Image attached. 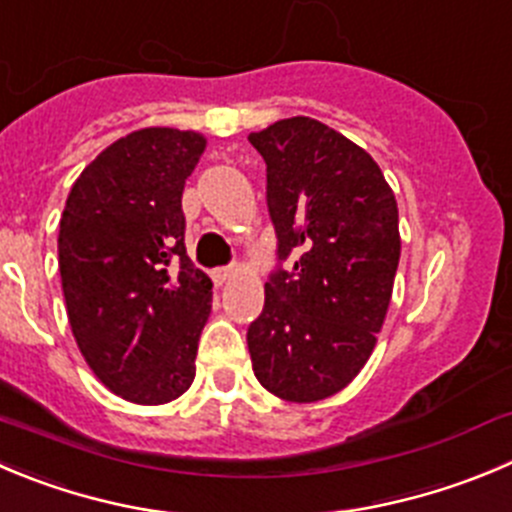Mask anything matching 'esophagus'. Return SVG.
Masks as SVG:
<instances>
[{
    "instance_id": "obj_1",
    "label": "esophagus",
    "mask_w": 512,
    "mask_h": 512,
    "mask_svg": "<svg viewBox=\"0 0 512 512\" xmlns=\"http://www.w3.org/2000/svg\"><path fill=\"white\" fill-rule=\"evenodd\" d=\"M231 276H233L231 266H221V269H213L211 271V279H213V284H216V286L226 284V281L231 279Z\"/></svg>"
}]
</instances>
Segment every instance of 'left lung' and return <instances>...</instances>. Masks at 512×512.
Masks as SVG:
<instances>
[{
    "label": "left lung",
    "mask_w": 512,
    "mask_h": 512,
    "mask_svg": "<svg viewBox=\"0 0 512 512\" xmlns=\"http://www.w3.org/2000/svg\"><path fill=\"white\" fill-rule=\"evenodd\" d=\"M248 140L276 231V269L246 334L253 374L276 397L316 402L377 344L399 264L397 201L372 155L319 120H279Z\"/></svg>",
    "instance_id": "8db88e82"
}]
</instances>
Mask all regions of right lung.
<instances>
[{
    "label": "right lung",
    "instance_id": "add662e5",
    "mask_svg": "<svg viewBox=\"0 0 512 512\" xmlns=\"http://www.w3.org/2000/svg\"><path fill=\"white\" fill-rule=\"evenodd\" d=\"M206 140L145 128L102 150L60 218V276L82 357L105 387L165 405L196 377L211 279L186 251L183 186Z\"/></svg>",
    "mask_w": 512,
    "mask_h": 512
}]
</instances>
